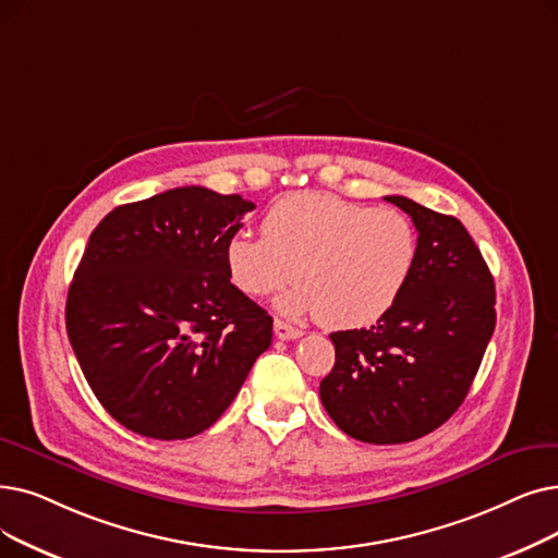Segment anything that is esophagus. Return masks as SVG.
Wrapping results in <instances>:
<instances>
[{
	"instance_id": "esophagus-1",
	"label": "esophagus",
	"mask_w": 558,
	"mask_h": 558,
	"mask_svg": "<svg viewBox=\"0 0 558 558\" xmlns=\"http://www.w3.org/2000/svg\"><path fill=\"white\" fill-rule=\"evenodd\" d=\"M274 332H276L278 339H299V337L303 335L301 328H294L292 324H287V322H282V319H276V322H274Z\"/></svg>"
}]
</instances>
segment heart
Instances as JSON below:
<instances>
[{"instance_id": "obj_1", "label": "heart", "mask_w": 558, "mask_h": 558, "mask_svg": "<svg viewBox=\"0 0 558 558\" xmlns=\"http://www.w3.org/2000/svg\"><path fill=\"white\" fill-rule=\"evenodd\" d=\"M230 282L241 294L271 296L284 314H317L335 330L365 328L401 299L417 264V230L392 207H367L330 193H292L262 216V236L232 234L223 246Z\"/></svg>"}]
</instances>
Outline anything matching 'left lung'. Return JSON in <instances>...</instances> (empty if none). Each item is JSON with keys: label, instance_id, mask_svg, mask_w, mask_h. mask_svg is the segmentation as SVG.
Returning <instances> with one entry per match:
<instances>
[{"label": "left lung", "instance_id": "left-lung-1", "mask_svg": "<svg viewBox=\"0 0 558 558\" xmlns=\"http://www.w3.org/2000/svg\"><path fill=\"white\" fill-rule=\"evenodd\" d=\"M417 230V264L372 328L330 332L335 367L319 395L351 438L401 445L442 426L465 401L495 330V280L456 216L385 196Z\"/></svg>", "mask_w": 558, "mask_h": 558}]
</instances>
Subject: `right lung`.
Returning a JSON list of instances; mask_svg holds the SVG:
<instances>
[{"mask_svg":"<svg viewBox=\"0 0 558 558\" xmlns=\"http://www.w3.org/2000/svg\"><path fill=\"white\" fill-rule=\"evenodd\" d=\"M255 205L180 186L120 205L90 232L68 289L72 351L107 413L155 440L219 420L274 319L230 282L226 241Z\"/></svg>","mask_w":558,"mask_h":558,"instance_id":"add662e5","label":"right lung"}]
</instances>
